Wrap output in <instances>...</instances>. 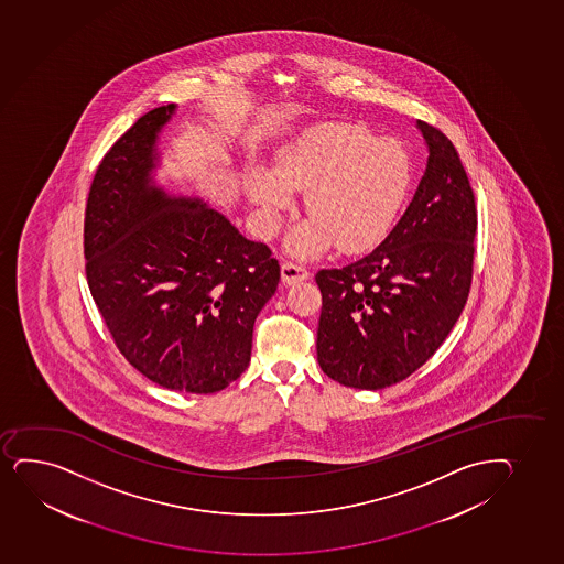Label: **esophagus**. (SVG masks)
Segmentation results:
<instances>
[{"label": "esophagus", "instance_id": "esophagus-1", "mask_svg": "<svg viewBox=\"0 0 564 564\" xmlns=\"http://www.w3.org/2000/svg\"><path fill=\"white\" fill-rule=\"evenodd\" d=\"M308 276H311V272L306 271L305 265L293 263V261L282 263V282L284 284H297L301 280L308 279Z\"/></svg>", "mask_w": 564, "mask_h": 564}]
</instances>
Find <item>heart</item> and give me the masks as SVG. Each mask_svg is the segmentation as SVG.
I'll use <instances>...</instances> for the list:
<instances>
[{
	"mask_svg": "<svg viewBox=\"0 0 564 564\" xmlns=\"http://www.w3.org/2000/svg\"><path fill=\"white\" fill-rule=\"evenodd\" d=\"M412 184V162L395 139L348 122L322 123L282 150L276 173L256 169L248 178L265 235L279 231L293 192H306L312 218L293 231L290 248L316 256L337 242L343 252H362L388 235Z\"/></svg>",
	"mask_w": 564,
	"mask_h": 564,
	"instance_id": "b5f03b06",
	"label": "heart"
}]
</instances>
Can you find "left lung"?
I'll list each match as a JSON object with an SVG mask.
<instances>
[{
  "label": "left lung",
  "mask_w": 564,
  "mask_h": 564,
  "mask_svg": "<svg viewBox=\"0 0 564 564\" xmlns=\"http://www.w3.org/2000/svg\"><path fill=\"white\" fill-rule=\"evenodd\" d=\"M429 147L414 199L388 237L343 269L317 271V362L346 388L402 382L441 348L473 284L478 213L452 141L417 120Z\"/></svg>",
  "instance_id": "obj_1"
}]
</instances>
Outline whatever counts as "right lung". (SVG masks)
<instances>
[{
    "instance_id": "add662e5",
    "label": "right lung",
    "mask_w": 564,
    "mask_h": 564,
    "mask_svg": "<svg viewBox=\"0 0 564 564\" xmlns=\"http://www.w3.org/2000/svg\"><path fill=\"white\" fill-rule=\"evenodd\" d=\"M175 109L147 112L99 163L86 203V280L141 375L207 395L247 370L253 322L279 288L280 265L224 214L155 188V141Z\"/></svg>"
}]
</instances>
